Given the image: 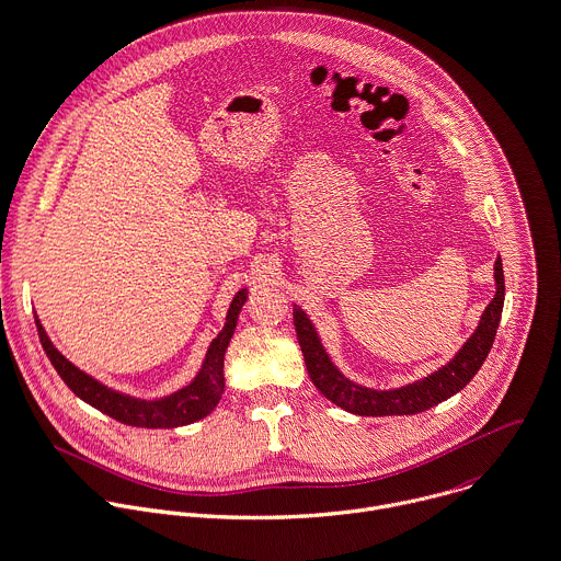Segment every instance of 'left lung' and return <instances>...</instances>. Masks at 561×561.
<instances>
[{
  "label": "left lung",
  "instance_id": "8db88e82",
  "mask_svg": "<svg viewBox=\"0 0 561 561\" xmlns=\"http://www.w3.org/2000/svg\"><path fill=\"white\" fill-rule=\"evenodd\" d=\"M494 277H496V295L492 304L485 308L477 332L461 347V352L446 367L431 374L428 378L393 391H374V389H365L350 382L330 363L308 317L299 308H295L293 323L297 330V339L306 358L310 380L330 402L363 417L415 415L437 407L439 402L459 393L477 376V371L481 369V365L485 363L494 345L496 330L503 314V304H505V275H503L501 257H496Z\"/></svg>",
  "mask_w": 561,
  "mask_h": 561
}]
</instances>
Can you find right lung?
I'll return each mask as SVG.
<instances>
[{
  "mask_svg": "<svg viewBox=\"0 0 561 561\" xmlns=\"http://www.w3.org/2000/svg\"><path fill=\"white\" fill-rule=\"evenodd\" d=\"M244 299H247V290H240L233 297L229 312H227V323H225L222 332L211 341L207 358L203 363V369L194 378V382L187 389H183L165 400H159V402H141V400H133V398H126V396H119V393L106 389L104 385L95 382L93 378H89L87 374L76 369L69 360H65V356H60L54 350V345L49 343L47 334L43 332L38 319H36V330H38V339H41V345H43L49 363L54 365V369L58 371L62 382L80 400H84L93 409H98V411L106 413L108 417H113L122 424H128V426L174 428V426H185V424L207 417L220 402L222 387H225V378H222L225 352L233 336L236 321H238Z\"/></svg>",
  "mask_w": 561,
  "mask_h": 561,
  "instance_id": "obj_1",
  "label": "right lung"
}]
</instances>
